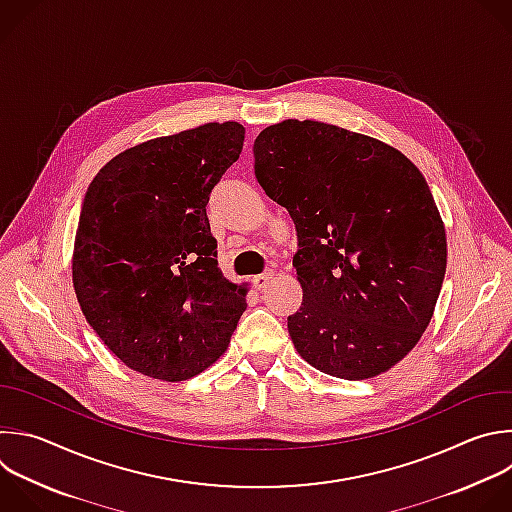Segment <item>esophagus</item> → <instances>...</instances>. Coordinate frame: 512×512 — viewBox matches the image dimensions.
Instances as JSON below:
<instances>
[{
    "mask_svg": "<svg viewBox=\"0 0 512 512\" xmlns=\"http://www.w3.org/2000/svg\"><path fill=\"white\" fill-rule=\"evenodd\" d=\"M273 277H275V273H273V271H267V273H263V275H257V277L253 279V283H255V287H257L259 291H263V289L273 281Z\"/></svg>",
    "mask_w": 512,
    "mask_h": 512,
    "instance_id": "esophagus-1",
    "label": "esophagus"
}]
</instances>
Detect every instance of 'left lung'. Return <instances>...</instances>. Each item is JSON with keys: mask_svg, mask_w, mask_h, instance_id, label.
<instances>
[{"mask_svg": "<svg viewBox=\"0 0 512 512\" xmlns=\"http://www.w3.org/2000/svg\"><path fill=\"white\" fill-rule=\"evenodd\" d=\"M253 152L259 185L297 229V354L342 380L388 372L420 342L446 273L424 175L398 148L319 120L271 124Z\"/></svg>", "mask_w": 512, "mask_h": 512, "instance_id": "1", "label": "left lung"}]
</instances>
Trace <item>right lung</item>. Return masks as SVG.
I'll list each match as a JSON object with an SVG mask.
<instances>
[{"label":"right lung","mask_w":512,"mask_h":512,"mask_svg":"<svg viewBox=\"0 0 512 512\" xmlns=\"http://www.w3.org/2000/svg\"><path fill=\"white\" fill-rule=\"evenodd\" d=\"M243 140L233 120L152 138L108 160L86 191L74 291L106 348L142 376L201 374L247 307V283L219 269L205 209Z\"/></svg>","instance_id":"obj_1"}]
</instances>
